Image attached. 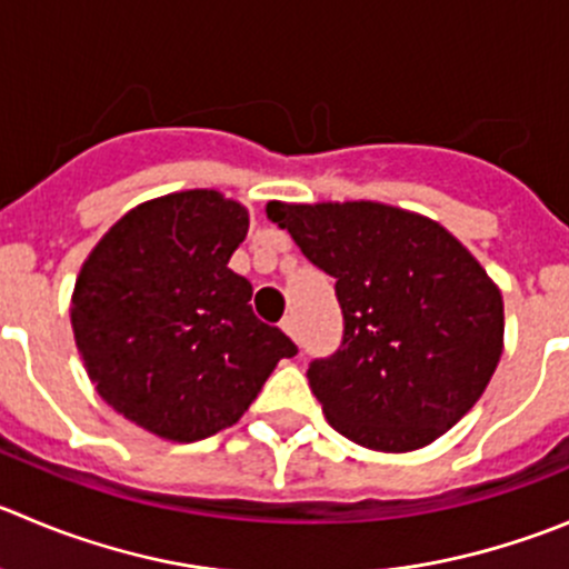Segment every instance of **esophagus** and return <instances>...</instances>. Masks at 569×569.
Masks as SVG:
<instances>
[{"label":"esophagus","instance_id":"obj_1","mask_svg":"<svg viewBox=\"0 0 569 569\" xmlns=\"http://www.w3.org/2000/svg\"><path fill=\"white\" fill-rule=\"evenodd\" d=\"M280 328H283V333H289L291 339H297V325H295V317H286L283 322H280Z\"/></svg>","mask_w":569,"mask_h":569}]
</instances>
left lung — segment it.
Returning a JSON list of instances; mask_svg holds the SVG:
<instances>
[{
	"mask_svg": "<svg viewBox=\"0 0 569 569\" xmlns=\"http://www.w3.org/2000/svg\"><path fill=\"white\" fill-rule=\"evenodd\" d=\"M313 267L336 278L341 347L308 383L341 437L408 453L448 433L503 356V297L450 230L372 200L267 202Z\"/></svg>",
	"mask_w": 569,
	"mask_h": 569,
	"instance_id": "obj_1",
	"label": "left lung"
}]
</instances>
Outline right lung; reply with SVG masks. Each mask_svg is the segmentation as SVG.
<instances>
[{
    "mask_svg": "<svg viewBox=\"0 0 569 569\" xmlns=\"http://www.w3.org/2000/svg\"><path fill=\"white\" fill-rule=\"evenodd\" d=\"M250 213L213 189L127 211L77 274L71 330L99 397L138 428L197 442L250 408L297 352L252 313L250 280L228 267Z\"/></svg>",
    "mask_w": 569,
    "mask_h": 569,
    "instance_id": "obj_1",
    "label": "right lung"
}]
</instances>
